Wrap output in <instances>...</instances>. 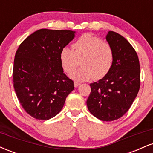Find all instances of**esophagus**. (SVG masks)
<instances>
[{"instance_id":"1","label":"esophagus","mask_w":153,"mask_h":153,"mask_svg":"<svg viewBox=\"0 0 153 153\" xmlns=\"http://www.w3.org/2000/svg\"><path fill=\"white\" fill-rule=\"evenodd\" d=\"M79 85H80V82H74V86H75V88L78 87Z\"/></svg>"}]
</instances>
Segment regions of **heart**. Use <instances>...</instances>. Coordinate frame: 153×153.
<instances>
[{"label":"heart","mask_w":153,"mask_h":153,"mask_svg":"<svg viewBox=\"0 0 153 153\" xmlns=\"http://www.w3.org/2000/svg\"><path fill=\"white\" fill-rule=\"evenodd\" d=\"M73 49L64 47L59 54L61 65L70 73L81 60V68L72 72L69 77L78 82L91 79L100 80L109 73L114 61V52L108 43L91 34H85L73 44Z\"/></svg>","instance_id":"heart-1"}]
</instances>
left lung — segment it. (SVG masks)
<instances>
[{
  "mask_svg": "<svg viewBox=\"0 0 153 153\" xmlns=\"http://www.w3.org/2000/svg\"><path fill=\"white\" fill-rule=\"evenodd\" d=\"M106 39L114 52L113 66L104 78L90 84L86 103L95 117L111 122L125 114L136 98L140 86V66L136 51L124 36L110 31Z\"/></svg>",
  "mask_w": 153,
  "mask_h": 153,
  "instance_id": "8db88e82",
  "label": "left lung"
}]
</instances>
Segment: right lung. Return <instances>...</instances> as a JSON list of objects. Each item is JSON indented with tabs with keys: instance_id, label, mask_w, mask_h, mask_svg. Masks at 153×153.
Masks as SVG:
<instances>
[{
	"instance_id": "1",
	"label": "right lung",
	"mask_w": 153,
	"mask_h": 153,
	"mask_svg": "<svg viewBox=\"0 0 153 153\" xmlns=\"http://www.w3.org/2000/svg\"><path fill=\"white\" fill-rule=\"evenodd\" d=\"M75 31L42 29L23 41L13 62V87L27 114L48 120L62 110L73 81L63 73L59 54Z\"/></svg>"
}]
</instances>
